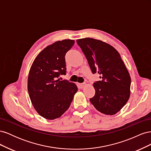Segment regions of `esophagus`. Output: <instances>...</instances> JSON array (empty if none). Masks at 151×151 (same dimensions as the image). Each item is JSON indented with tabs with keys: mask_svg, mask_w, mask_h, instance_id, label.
<instances>
[{
	"mask_svg": "<svg viewBox=\"0 0 151 151\" xmlns=\"http://www.w3.org/2000/svg\"><path fill=\"white\" fill-rule=\"evenodd\" d=\"M78 85H79V88H80L81 89H83V88H84V87L85 86L86 84H85V83H80V84H79Z\"/></svg>",
	"mask_w": 151,
	"mask_h": 151,
	"instance_id": "obj_1",
	"label": "esophagus"
}]
</instances>
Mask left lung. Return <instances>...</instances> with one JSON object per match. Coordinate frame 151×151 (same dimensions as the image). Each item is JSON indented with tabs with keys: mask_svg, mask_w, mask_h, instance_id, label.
Instances as JSON below:
<instances>
[{
	"mask_svg": "<svg viewBox=\"0 0 151 151\" xmlns=\"http://www.w3.org/2000/svg\"><path fill=\"white\" fill-rule=\"evenodd\" d=\"M93 74L101 81L93 84L94 96L90 101L98 111L113 115L125 106L130 95L131 78L117 50L108 43L91 38L77 40Z\"/></svg>",
	"mask_w": 151,
	"mask_h": 151,
	"instance_id": "obj_1",
	"label": "left lung"
}]
</instances>
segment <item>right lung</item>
Masks as SVG:
<instances>
[{
    "label": "right lung",
    "mask_w": 151,
    "mask_h": 151,
    "mask_svg": "<svg viewBox=\"0 0 151 151\" xmlns=\"http://www.w3.org/2000/svg\"><path fill=\"white\" fill-rule=\"evenodd\" d=\"M74 40L57 41L45 48L35 59L29 72L28 90L32 104L47 120L60 117L69 108L77 87L67 81L57 80L66 74L65 55Z\"/></svg>",
    "instance_id": "right-lung-1"
}]
</instances>
